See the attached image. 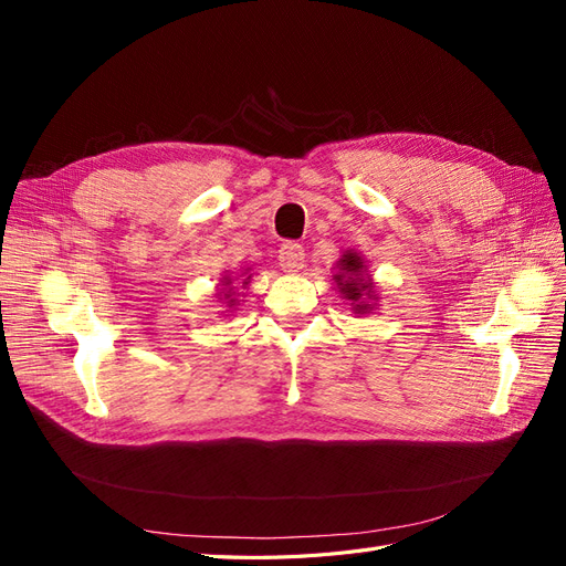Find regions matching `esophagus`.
<instances>
[{
	"label": "esophagus",
	"instance_id": "obj_1",
	"mask_svg": "<svg viewBox=\"0 0 566 566\" xmlns=\"http://www.w3.org/2000/svg\"><path fill=\"white\" fill-rule=\"evenodd\" d=\"M279 264L287 273H297L304 266V248L295 241H287L279 250Z\"/></svg>",
	"mask_w": 566,
	"mask_h": 566
}]
</instances>
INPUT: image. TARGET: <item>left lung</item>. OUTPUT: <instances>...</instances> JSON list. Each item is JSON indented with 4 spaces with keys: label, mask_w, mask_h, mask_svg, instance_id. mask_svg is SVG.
Instances as JSON below:
<instances>
[{
    "label": "left lung",
    "mask_w": 566,
    "mask_h": 566,
    "mask_svg": "<svg viewBox=\"0 0 566 566\" xmlns=\"http://www.w3.org/2000/svg\"><path fill=\"white\" fill-rule=\"evenodd\" d=\"M337 269L339 271L335 273L333 281L337 283L342 297H347L352 302V310L356 314H370L373 302L378 297H375V285L368 279L366 262L361 260V254L347 250L337 262Z\"/></svg>",
    "instance_id": "obj_1"
}]
</instances>
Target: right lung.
Wrapping results in <instances>:
<instances>
[{
    "instance_id": "right-lung-1",
    "label": "right lung",
    "mask_w": 566,
    "mask_h": 566,
    "mask_svg": "<svg viewBox=\"0 0 566 566\" xmlns=\"http://www.w3.org/2000/svg\"><path fill=\"white\" fill-rule=\"evenodd\" d=\"M241 279H243V287L250 283V279H252V273H248V269L241 273ZM231 283H233V279L231 276H224L221 279V285H227L230 287L229 291L224 287V300H229V306H233L235 304V300H231Z\"/></svg>"
}]
</instances>
